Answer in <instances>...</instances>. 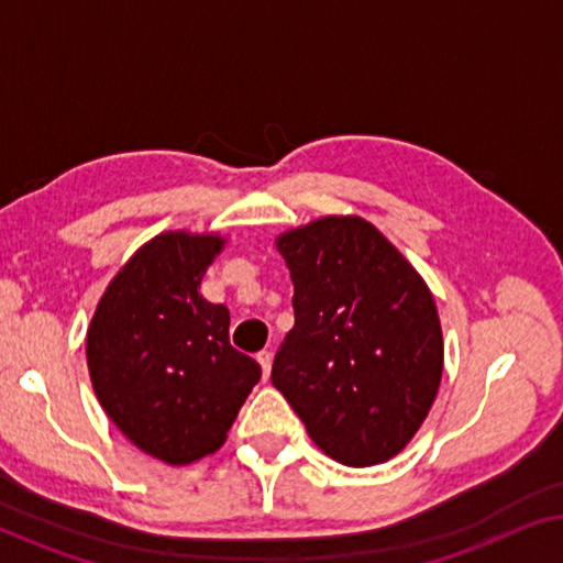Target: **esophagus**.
Instances as JSON below:
<instances>
[{
	"label": "esophagus",
	"mask_w": 563,
	"mask_h": 563,
	"mask_svg": "<svg viewBox=\"0 0 563 563\" xmlns=\"http://www.w3.org/2000/svg\"><path fill=\"white\" fill-rule=\"evenodd\" d=\"M256 358H258L261 368H264V379H268V374H272V364H274V356H272V351H261Z\"/></svg>",
	"instance_id": "1"
}]
</instances>
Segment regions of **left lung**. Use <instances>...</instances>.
<instances>
[{
	"mask_svg": "<svg viewBox=\"0 0 563 563\" xmlns=\"http://www.w3.org/2000/svg\"><path fill=\"white\" fill-rule=\"evenodd\" d=\"M295 328L272 382L314 445L345 466L397 456L438 395L443 333L428 284L364 218H320L276 238Z\"/></svg>",
	"mask_w": 563,
	"mask_h": 563,
	"instance_id": "left-lung-1",
	"label": "left lung"
}]
</instances>
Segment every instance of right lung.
<instances>
[{"label":"right lung","mask_w":563,"mask_h":563,"mask_svg":"<svg viewBox=\"0 0 563 563\" xmlns=\"http://www.w3.org/2000/svg\"><path fill=\"white\" fill-rule=\"evenodd\" d=\"M225 245L218 233L151 238L99 299L87 330L95 395L122 435L148 456L187 466L225 443L261 379L230 345V312L199 295Z\"/></svg>","instance_id":"add662e5"}]
</instances>
